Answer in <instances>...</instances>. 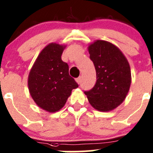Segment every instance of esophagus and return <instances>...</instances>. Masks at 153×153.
<instances>
[{"mask_svg":"<svg viewBox=\"0 0 153 153\" xmlns=\"http://www.w3.org/2000/svg\"><path fill=\"white\" fill-rule=\"evenodd\" d=\"M75 81H76V82L78 83V84H81V76H79V77H78V78H77L76 79H75Z\"/></svg>","mask_w":153,"mask_h":153,"instance_id":"esophagus-1","label":"esophagus"}]
</instances>
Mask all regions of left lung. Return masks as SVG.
I'll return each instance as SVG.
<instances>
[{"instance_id":"obj_1","label":"left lung","mask_w":153,"mask_h":153,"mask_svg":"<svg viewBox=\"0 0 153 153\" xmlns=\"http://www.w3.org/2000/svg\"><path fill=\"white\" fill-rule=\"evenodd\" d=\"M89 58L96 71L95 86L84 91L89 104L102 112L112 110L126 98L131 84L127 60L118 47L105 41H96L89 46Z\"/></svg>"}]
</instances>
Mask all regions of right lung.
<instances>
[{
	"label": "right lung",
	"instance_id": "obj_1",
	"mask_svg": "<svg viewBox=\"0 0 153 153\" xmlns=\"http://www.w3.org/2000/svg\"><path fill=\"white\" fill-rule=\"evenodd\" d=\"M65 47L49 44L38 55L28 78L29 92L37 105L49 112L61 109L73 89L78 86L61 60Z\"/></svg>",
	"mask_w": 153,
	"mask_h": 153
}]
</instances>
